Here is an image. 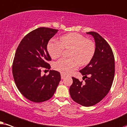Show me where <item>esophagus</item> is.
<instances>
[{
    "label": "esophagus",
    "mask_w": 127,
    "mask_h": 127,
    "mask_svg": "<svg viewBox=\"0 0 127 127\" xmlns=\"http://www.w3.org/2000/svg\"><path fill=\"white\" fill-rule=\"evenodd\" d=\"M65 75H64V74H61V78H62V79H64V78H65Z\"/></svg>",
    "instance_id": "34e87169"
}]
</instances>
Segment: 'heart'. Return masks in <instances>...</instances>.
Listing matches in <instances>:
<instances>
[{"instance_id":"1","label":"heart","mask_w":127,"mask_h":127,"mask_svg":"<svg viewBox=\"0 0 127 127\" xmlns=\"http://www.w3.org/2000/svg\"><path fill=\"white\" fill-rule=\"evenodd\" d=\"M48 51L52 59L62 55L64 49H71L69 56L62 58L55 63L54 67L63 74H69L78 67L79 64L87 65L91 62L95 53V44L78 33H70L61 36L60 42L51 40L48 43Z\"/></svg>"}]
</instances>
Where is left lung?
<instances>
[{"label":"left lung","instance_id":"left-lung-1","mask_svg":"<svg viewBox=\"0 0 127 127\" xmlns=\"http://www.w3.org/2000/svg\"><path fill=\"white\" fill-rule=\"evenodd\" d=\"M87 33L94 37L95 53L88 64L79 71L87 78L85 82L83 84L72 77L73 82L70 88V94L74 102L89 107L100 102L110 90L114 77L115 63L112 50L106 40L95 32Z\"/></svg>","mask_w":127,"mask_h":127}]
</instances>
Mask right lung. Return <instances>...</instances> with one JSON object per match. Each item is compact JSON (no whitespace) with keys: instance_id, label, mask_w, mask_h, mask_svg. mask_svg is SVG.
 <instances>
[{"instance_id":"add662e5","label":"right lung","mask_w":127,"mask_h":127,"mask_svg":"<svg viewBox=\"0 0 127 127\" xmlns=\"http://www.w3.org/2000/svg\"><path fill=\"white\" fill-rule=\"evenodd\" d=\"M58 30L40 27L24 37L17 49L12 71L14 82L21 94L33 102H43L53 96L61 79L60 72L50 70L41 75L42 69L49 68L51 60L47 50L49 40Z\"/></svg>"}]
</instances>
